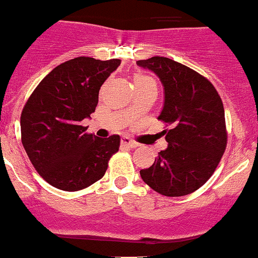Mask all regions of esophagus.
<instances>
[{"mask_svg":"<svg viewBox=\"0 0 258 258\" xmlns=\"http://www.w3.org/2000/svg\"><path fill=\"white\" fill-rule=\"evenodd\" d=\"M121 145L126 146V147H129V149H136L137 146H138V143L134 142V141L131 140V138H127V137H124V138L121 140Z\"/></svg>","mask_w":258,"mask_h":258,"instance_id":"34e87169","label":"esophagus"}]
</instances>
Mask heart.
Instances as JSON below:
<instances>
[{
	"mask_svg": "<svg viewBox=\"0 0 258 258\" xmlns=\"http://www.w3.org/2000/svg\"><path fill=\"white\" fill-rule=\"evenodd\" d=\"M149 83H155L154 80L149 76H143V75H137L134 77V85H142V84H149Z\"/></svg>",
	"mask_w": 258,
	"mask_h": 258,
	"instance_id": "obj_1",
	"label": "heart"
}]
</instances>
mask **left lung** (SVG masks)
Listing matches in <instances>:
<instances>
[{
  "mask_svg": "<svg viewBox=\"0 0 258 258\" xmlns=\"http://www.w3.org/2000/svg\"><path fill=\"white\" fill-rule=\"evenodd\" d=\"M137 64L161 80L165 99L157 118L169 126L163 131L168 147L141 177L161 195H188L211 178L226 150L222 99L208 79L178 61L152 56Z\"/></svg>",
  "mask_w": 258,
  "mask_h": 258,
  "instance_id": "left-lung-1",
  "label": "left lung"
}]
</instances>
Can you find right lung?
<instances>
[{"mask_svg":"<svg viewBox=\"0 0 258 258\" xmlns=\"http://www.w3.org/2000/svg\"><path fill=\"white\" fill-rule=\"evenodd\" d=\"M120 59L79 56L55 67L28 98L20 116L23 147L54 187L79 191L101 179L120 136L101 140L81 125L98 104L99 89Z\"/></svg>","mask_w":258,"mask_h":258,"instance_id":"obj_1","label":"right lung"}]
</instances>
